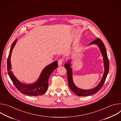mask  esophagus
Segmentation results:
<instances>
[{"instance_id":"34e87169","label":"esophagus","mask_w":121,"mask_h":121,"mask_svg":"<svg viewBox=\"0 0 121 121\" xmlns=\"http://www.w3.org/2000/svg\"><path fill=\"white\" fill-rule=\"evenodd\" d=\"M64 62V59H60L58 60V65H61L62 64H63Z\"/></svg>"}]
</instances>
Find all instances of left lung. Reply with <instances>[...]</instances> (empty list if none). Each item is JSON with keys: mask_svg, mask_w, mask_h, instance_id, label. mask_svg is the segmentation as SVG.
I'll return each instance as SVG.
<instances>
[{"mask_svg": "<svg viewBox=\"0 0 121 121\" xmlns=\"http://www.w3.org/2000/svg\"><path fill=\"white\" fill-rule=\"evenodd\" d=\"M96 44L99 46L102 55L103 57V61H104V69H105L104 73L103 75L101 80L100 81V83L99 84V85L97 86V87H96L95 88L92 89H91L89 90H82L77 87L73 81L72 68L70 67L71 65L70 64V61H68V63L65 65V66L67 69V80H68L69 87L71 91L75 94H76L78 96H89V95L95 94L97 92H98L102 87V86L103 84H104V82L106 80L108 73L109 72V61L108 58L106 50L105 47V45L104 43H103L102 41L99 38H97L90 43V44Z\"/></svg>", "mask_w": 121, "mask_h": 121, "instance_id": "8db88e82", "label": "left lung"}]
</instances>
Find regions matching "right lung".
Returning <instances> with one entry per match:
<instances>
[{
    "mask_svg": "<svg viewBox=\"0 0 121 121\" xmlns=\"http://www.w3.org/2000/svg\"><path fill=\"white\" fill-rule=\"evenodd\" d=\"M17 42V39L13 43L7 60V69L8 74L15 87L21 93L29 96H39L44 94L48 87V80L50 76L58 66V61H55L46 66L42 72L37 81L31 84H24L20 82L10 71V56L12 49Z\"/></svg>",
    "mask_w": 121,
    "mask_h": 121,
    "instance_id": "right-lung-1",
    "label": "right lung"
}]
</instances>
